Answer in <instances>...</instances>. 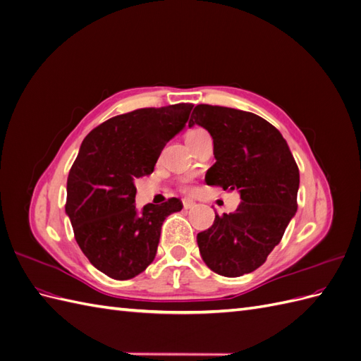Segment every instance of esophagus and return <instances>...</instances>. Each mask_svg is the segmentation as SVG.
<instances>
[{
  "instance_id": "obj_1",
  "label": "esophagus",
  "mask_w": 361,
  "mask_h": 361,
  "mask_svg": "<svg viewBox=\"0 0 361 361\" xmlns=\"http://www.w3.org/2000/svg\"><path fill=\"white\" fill-rule=\"evenodd\" d=\"M195 206V202H192V200H183V207L185 209H191V207H194Z\"/></svg>"
}]
</instances>
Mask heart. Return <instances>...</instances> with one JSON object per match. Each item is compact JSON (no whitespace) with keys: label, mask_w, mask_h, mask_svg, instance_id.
Segmentation results:
<instances>
[{"label":"heart","mask_w":361,"mask_h":361,"mask_svg":"<svg viewBox=\"0 0 361 361\" xmlns=\"http://www.w3.org/2000/svg\"><path fill=\"white\" fill-rule=\"evenodd\" d=\"M194 133H199V130H192V133H190V134H194ZM190 134H188V135H190Z\"/></svg>","instance_id":"b5f03b06"}]
</instances>
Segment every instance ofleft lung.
I'll list each match as a JSON object with an SVG mask.
<instances>
[{
  "label": "left lung",
  "mask_w": 361,
  "mask_h": 361,
  "mask_svg": "<svg viewBox=\"0 0 361 361\" xmlns=\"http://www.w3.org/2000/svg\"><path fill=\"white\" fill-rule=\"evenodd\" d=\"M194 125L214 140L216 162L206 183L241 195L235 212L215 215L197 235L202 259L220 276L248 274L267 260L297 212V162L279 129L253 113L202 104L192 111Z\"/></svg>",
  "instance_id": "obj_1"
}]
</instances>
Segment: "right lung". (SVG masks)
<instances>
[{"mask_svg": "<svg viewBox=\"0 0 361 361\" xmlns=\"http://www.w3.org/2000/svg\"><path fill=\"white\" fill-rule=\"evenodd\" d=\"M192 104L141 108L94 128L68 178L66 214L90 264L114 280L141 274L157 256L161 226L179 199L135 207V179L154 171L161 152L188 122Z\"/></svg>", "mask_w": 361, "mask_h": 361, "instance_id": "right-lung-1", "label": "right lung"}]
</instances>
